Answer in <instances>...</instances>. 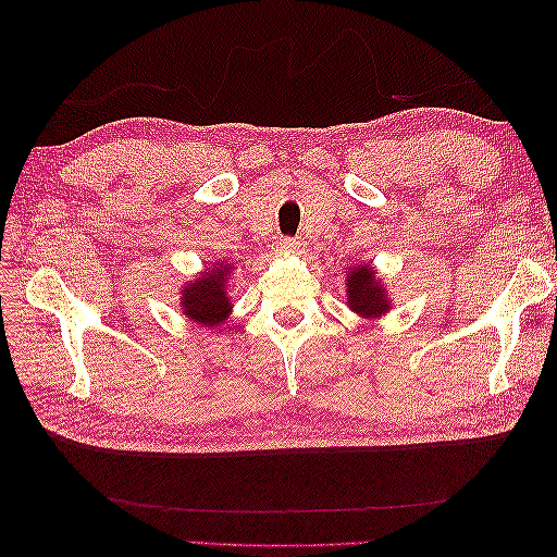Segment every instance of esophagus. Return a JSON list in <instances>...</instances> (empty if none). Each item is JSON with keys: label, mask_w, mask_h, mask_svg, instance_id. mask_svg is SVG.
Listing matches in <instances>:
<instances>
[{"label": "esophagus", "mask_w": 557, "mask_h": 557, "mask_svg": "<svg viewBox=\"0 0 557 557\" xmlns=\"http://www.w3.org/2000/svg\"><path fill=\"white\" fill-rule=\"evenodd\" d=\"M301 250V242L297 239H281L276 244V252H281V256H293V252H299Z\"/></svg>", "instance_id": "obj_1"}]
</instances>
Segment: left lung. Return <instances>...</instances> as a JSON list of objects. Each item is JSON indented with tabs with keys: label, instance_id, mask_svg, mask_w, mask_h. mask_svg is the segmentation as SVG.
I'll return each mask as SVG.
<instances>
[{
	"label": "left lung",
	"instance_id": "8db88e82",
	"mask_svg": "<svg viewBox=\"0 0 557 557\" xmlns=\"http://www.w3.org/2000/svg\"><path fill=\"white\" fill-rule=\"evenodd\" d=\"M376 274V267L369 262H360L346 272V305L364 320H376L393 309L387 285Z\"/></svg>",
	"mask_w": 557,
	"mask_h": 557
}]
</instances>
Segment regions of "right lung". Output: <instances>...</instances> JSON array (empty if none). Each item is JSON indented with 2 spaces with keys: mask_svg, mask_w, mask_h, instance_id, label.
Returning <instances> with one entry per match:
<instances>
[{
  "mask_svg": "<svg viewBox=\"0 0 557 557\" xmlns=\"http://www.w3.org/2000/svg\"><path fill=\"white\" fill-rule=\"evenodd\" d=\"M234 267L227 260L207 262L201 272L181 285V313L205 327L223 325L232 313L227 285Z\"/></svg>",
  "mask_w": 557,
  "mask_h": 557,
  "instance_id": "1",
  "label": "right lung"
}]
</instances>
